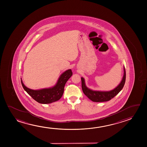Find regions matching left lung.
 <instances>
[{
  "label": "left lung",
  "instance_id": "1",
  "mask_svg": "<svg viewBox=\"0 0 147 147\" xmlns=\"http://www.w3.org/2000/svg\"><path fill=\"white\" fill-rule=\"evenodd\" d=\"M123 70L124 74L120 84L115 89L110 91H93L91 89H89L86 86L85 79L82 77V88L84 94L93 102H101L109 101L110 100L117 95L124 86L126 79V72L124 66L123 67Z\"/></svg>",
  "mask_w": 147,
  "mask_h": 147
}]
</instances>
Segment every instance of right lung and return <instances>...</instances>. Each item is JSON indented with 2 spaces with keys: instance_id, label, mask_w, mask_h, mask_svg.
<instances>
[{
  "instance_id": "right-lung-1",
  "label": "right lung",
  "mask_w": 147,
  "mask_h": 147,
  "mask_svg": "<svg viewBox=\"0 0 147 147\" xmlns=\"http://www.w3.org/2000/svg\"><path fill=\"white\" fill-rule=\"evenodd\" d=\"M72 75V71L70 69L66 70L60 75L57 82L54 86L37 90L29 89L25 86L22 79L21 83L25 91L38 103H51L58 101L61 98L64 92V86Z\"/></svg>"
}]
</instances>
